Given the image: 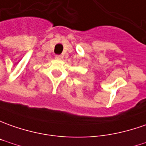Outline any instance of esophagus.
<instances>
[{"instance_id": "34e87169", "label": "esophagus", "mask_w": 146, "mask_h": 146, "mask_svg": "<svg viewBox=\"0 0 146 146\" xmlns=\"http://www.w3.org/2000/svg\"><path fill=\"white\" fill-rule=\"evenodd\" d=\"M55 58H56V59H60V58H61V55H55Z\"/></svg>"}]
</instances>
